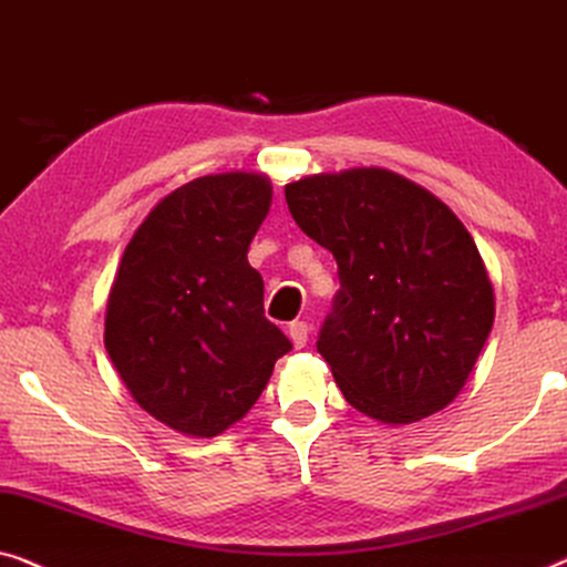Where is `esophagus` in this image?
Wrapping results in <instances>:
<instances>
[{
    "instance_id": "esophagus-1",
    "label": "esophagus",
    "mask_w": 567,
    "mask_h": 567,
    "mask_svg": "<svg viewBox=\"0 0 567 567\" xmlns=\"http://www.w3.org/2000/svg\"><path fill=\"white\" fill-rule=\"evenodd\" d=\"M308 333H310V326L306 321H295L287 326V337H290L295 349H302L308 344Z\"/></svg>"
}]
</instances>
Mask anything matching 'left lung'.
<instances>
[{
    "mask_svg": "<svg viewBox=\"0 0 567 567\" xmlns=\"http://www.w3.org/2000/svg\"><path fill=\"white\" fill-rule=\"evenodd\" d=\"M285 200L339 265L341 290L316 347L347 403L390 426L446 409L496 316L488 269L462 220L380 166L300 177L285 185Z\"/></svg>",
    "mask_w": 567,
    "mask_h": 567,
    "instance_id": "1",
    "label": "left lung"
}]
</instances>
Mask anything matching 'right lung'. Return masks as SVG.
<instances>
[{"label":"right lung","instance_id":"right-lung-1","mask_svg":"<svg viewBox=\"0 0 567 567\" xmlns=\"http://www.w3.org/2000/svg\"><path fill=\"white\" fill-rule=\"evenodd\" d=\"M272 205L257 172L197 177L154 205L110 287L105 349L133 401L210 440L241 421L290 339L265 318L251 238Z\"/></svg>","mask_w":567,"mask_h":567}]
</instances>
